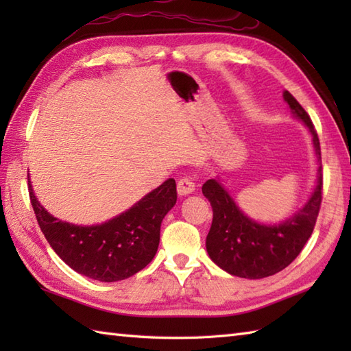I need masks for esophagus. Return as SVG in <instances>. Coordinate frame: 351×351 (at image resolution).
<instances>
[{
  "label": "esophagus",
  "instance_id": "1",
  "mask_svg": "<svg viewBox=\"0 0 351 351\" xmlns=\"http://www.w3.org/2000/svg\"><path fill=\"white\" fill-rule=\"evenodd\" d=\"M176 187H178V193H180V196H187L195 191V182H193L190 178H182V180L178 181Z\"/></svg>",
  "mask_w": 351,
  "mask_h": 351
}]
</instances>
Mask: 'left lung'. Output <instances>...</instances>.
<instances>
[{
  "label": "left lung",
  "instance_id": "1",
  "mask_svg": "<svg viewBox=\"0 0 351 351\" xmlns=\"http://www.w3.org/2000/svg\"><path fill=\"white\" fill-rule=\"evenodd\" d=\"M291 113L304 122L312 134L315 154L322 161L318 134L309 114L289 92L283 93ZM308 204L280 225H263L249 219L217 180L202 185L204 196L213 208V223L206 237L208 255L223 270L245 279H263L279 273L299 256L314 232L323 200V173Z\"/></svg>",
  "mask_w": 351,
  "mask_h": 351
}]
</instances>
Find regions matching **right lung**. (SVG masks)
Instances as JSON below:
<instances>
[{
    "instance_id": "add662e5",
    "label": "right lung",
    "mask_w": 351,
    "mask_h": 351,
    "mask_svg": "<svg viewBox=\"0 0 351 351\" xmlns=\"http://www.w3.org/2000/svg\"><path fill=\"white\" fill-rule=\"evenodd\" d=\"M29 200L47 241L72 270L101 282H117L151 263L160 244L161 221L176 204V182L158 189L102 225L77 226L58 220L37 202L28 180Z\"/></svg>"
}]
</instances>
